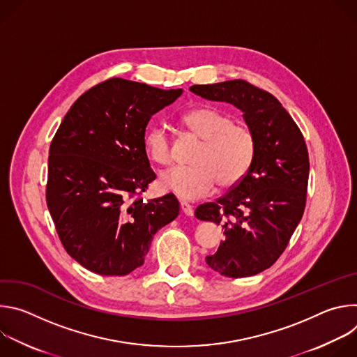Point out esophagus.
Returning <instances> with one entry per match:
<instances>
[{"label":"esophagus","mask_w":357,"mask_h":357,"mask_svg":"<svg viewBox=\"0 0 357 357\" xmlns=\"http://www.w3.org/2000/svg\"><path fill=\"white\" fill-rule=\"evenodd\" d=\"M181 211H182L186 216H193V208L189 205L188 202H181Z\"/></svg>","instance_id":"1"}]
</instances>
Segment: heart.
I'll list each match as a JSON object with an SVG mask.
<instances>
[{"mask_svg":"<svg viewBox=\"0 0 357 357\" xmlns=\"http://www.w3.org/2000/svg\"><path fill=\"white\" fill-rule=\"evenodd\" d=\"M182 124L203 141L192 167H174L164 171L158 185L164 192L185 200L208 196L216 183L222 189L236 186L250 171L256 158L254 132L215 107H195L181 117ZM146 157L155 165L172 161L171 137L164 126L149 127L142 138Z\"/></svg>","mask_w":357,"mask_h":357,"instance_id":"obj_1","label":"heart"}]
</instances>
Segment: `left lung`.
<instances>
[{
	"label": "left lung",
	"instance_id": "8db88e82",
	"mask_svg": "<svg viewBox=\"0 0 357 357\" xmlns=\"http://www.w3.org/2000/svg\"><path fill=\"white\" fill-rule=\"evenodd\" d=\"M190 91L240 109L256 137V158L247 175L225 196L195 211L199 220L225 229L218 251L206 257L208 266L230 278L256 275L278 260L302 219L310 176L307 144L280 101L245 80L195 84Z\"/></svg>",
	"mask_w": 357,
	"mask_h": 357
}]
</instances>
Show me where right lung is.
<instances>
[{"label": "right lung", "instance_id": "obj_1", "mask_svg": "<svg viewBox=\"0 0 357 357\" xmlns=\"http://www.w3.org/2000/svg\"><path fill=\"white\" fill-rule=\"evenodd\" d=\"M181 94L114 77L83 93L61 123L49 148L46 203L65 250L84 268L130 274L179 215L174 195L134 197L155 179L142 145L146 124Z\"/></svg>", "mask_w": 357, "mask_h": 357}]
</instances>
